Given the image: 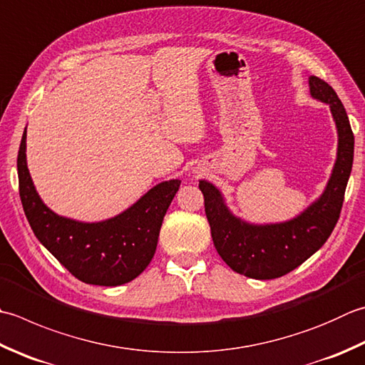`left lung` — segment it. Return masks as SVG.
Returning <instances> with one entry per match:
<instances>
[{
	"label": "left lung",
	"instance_id": "1",
	"mask_svg": "<svg viewBox=\"0 0 365 365\" xmlns=\"http://www.w3.org/2000/svg\"><path fill=\"white\" fill-rule=\"evenodd\" d=\"M312 98L329 104L339 134L337 160L329 182L315 202L283 223L253 225L232 215L221 191L199 180L205 215L218 255L234 272L256 280H272L301 266L324 245L337 225L353 168L354 135L344 104L329 83L310 76Z\"/></svg>",
	"mask_w": 365,
	"mask_h": 365
}]
</instances>
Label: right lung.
<instances>
[{
    "label": "right lung",
    "mask_w": 365,
    "mask_h": 365,
    "mask_svg": "<svg viewBox=\"0 0 365 365\" xmlns=\"http://www.w3.org/2000/svg\"><path fill=\"white\" fill-rule=\"evenodd\" d=\"M19 192L36 237L78 280L118 287L134 280L152 261L180 180L161 182L120 215L83 223L56 215L42 202L26 166V128L17 156Z\"/></svg>",
    "instance_id": "right-lung-1"
}]
</instances>
